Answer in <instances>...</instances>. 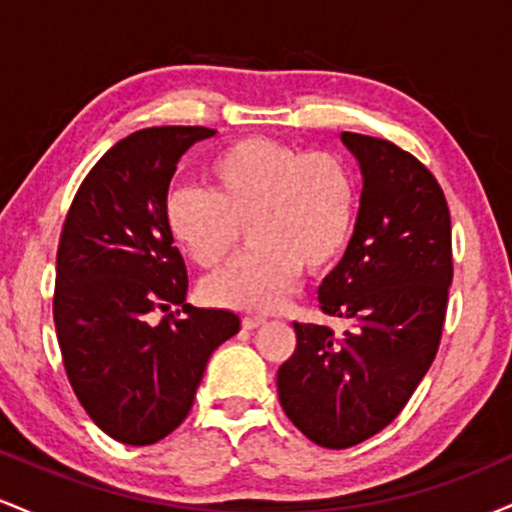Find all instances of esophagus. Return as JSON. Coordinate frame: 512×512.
<instances>
[{
	"label": "esophagus",
	"mask_w": 512,
	"mask_h": 512,
	"mask_svg": "<svg viewBox=\"0 0 512 512\" xmlns=\"http://www.w3.org/2000/svg\"><path fill=\"white\" fill-rule=\"evenodd\" d=\"M264 317H260V315H245L243 317V330H257V327H262L264 325Z\"/></svg>",
	"instance_id": "34e87169"
}]
</instances>
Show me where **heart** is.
I'll list each match as a JSON object with an SVG mask.
<instances>
[{
	"mask_svg": "<svg viewBox=\"0 0 512 512\" xmlns=\"http://www.w3.org/2000/svg\"><path fill=\"white\" fill-rule=\"evenodd\" d=\"M207 178L209 192H170L163 219L175 245L204 269L231 257L248 223L252 248L204 281V296L226 308H279L303 267H334L354 238L361 187L330 151L248 137L211 158Z\"/></svg>",
	"mask_w": 512,
	"mask_h": 512,
	"instance_id": "obj_1",
	"label": "heart"
}]
</instances>
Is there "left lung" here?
<instances>
[{"instance_id": "obj_1", "label": "left lung", "mask_w": 512, "mask_h": 512, "mask_svg": "<svg viewBox=\"0 0 512 512\" xmlns=\"http://www.w3.org/2000/svg\"><path fill=\"white\" fill-rule=\"evenodd\" d=\"M342 142L361 166V207L317 301L349 330L293 322L296 351L276 373L293 426L332 450L397 419L436 358L452 281L450 209L431 170L387 139Z\"/></svg>"}]
</instances>
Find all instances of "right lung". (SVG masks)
I'll list each match as a JSON object with an SVG mask.
<instances>
[{
  "label": "right lung",
  "instance_id": "obj_1",
  "mask_svg": "<svg viewBox=\"0 0 512 512\" xmlns=\"http://www.w3.org/2000/svg\"><path fill=\"white\" fill-rule=\"evenodd\" d=\"M214 134L149 127L120 139L64 219L52 298L64 370L93 424L125 445L173 433L209 356L240 330L231 310L185 303L187 269L163 219L180 156ZM173 304L183 310L173 314ZM156 309L169 313L158 326Z\"/></svg>",
  "mask_w": 512,
  "mask_h": 512
}]
</instances>
